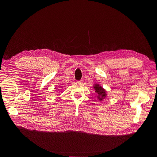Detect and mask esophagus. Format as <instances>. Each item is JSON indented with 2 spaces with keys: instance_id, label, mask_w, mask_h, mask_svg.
Listing matches in <instances>:
<instances>
[{
  "instance_id": "34e87169",
  "label": "esophagus",
  "mask_w": 157,
  "mask_h": 157,
  "mask_svg": "<svg viewBox=\"0 0 157 157\" xmlns=\"http://www.w3.org/2000/svg\"><path fill=\"white\" fill-rule=\"evenodd\" d=\"M77 83H78V84H81V83H83V80H81V81H78Z\"/></svg>"
}]
</instances>
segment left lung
Returning <instances> with one entry per match:
<instances>
[{
    "label": "left lung",
    "instance_id": "1",
    "mask_svg": "<svg viewBox=\"0 0 157 157\" xmlns=\"http://www.w3.org/2000/svg\"><path fill=\"white\" fill-rule=\"evenodd\" d=\"M94 88L95 89V92L97 94V99L99 100V101H103L104 98H105L107 96L105 90L98 84H95Z\"/></svg>",
    "mask_w": 157,
    "mask_h": 157
}]
</instances>
